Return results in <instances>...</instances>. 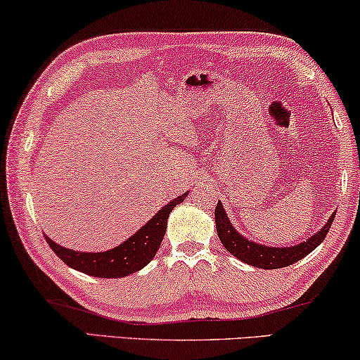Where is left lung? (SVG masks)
Listing matches in <instances>:
<instances>
[{"instance_id": "8db88e82", "label": "left lung", "mask_w": 360, "mask_h": 360, "mask_svg": "<svg viewBox=\"0 0 360 360\" xmlns=\"http://www.w3.org/2000/svg\"><path fill=\"white\" fill-rule=\"evenodd\" d=\"M334 216H336V211L329 216L328 223L318 233L309 236L307 240L295 245H285V248H272V245L255 243V240L240 234L229 221L228 213H226L221 201H218V206L214 210V223L221 244L224 245L228 252L238 257L240 262L252 265V267L274 270L288 267V265L298 262V260L307 257L309 252H313L326 238L328 231L334 221Z\"/></svg>"}]
</instances>
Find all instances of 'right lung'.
<instances>
[{"mask_svg": "<svg viewBox=\"0 0 360 360\" xmlns=\"http://www.w3.org/2000/svg\"><path fill=\"white\" fill-rule=\"evenodd\" d=\"M186 195H188V191L162 206L141 229L129 236L124 243L112 249L103 250V252H82V250L67 249L63 245H58L47 234L44 236H46L51 249L68 267L98 278H122L144 269L155 257L165 236L167 219H169L172 210L176 205H180L186 198Z\"/></svg>", "mask_w": 360, "mask_h": 360, "instance_id": "right-lung-1", "label": "right lung"}]
</instances>
